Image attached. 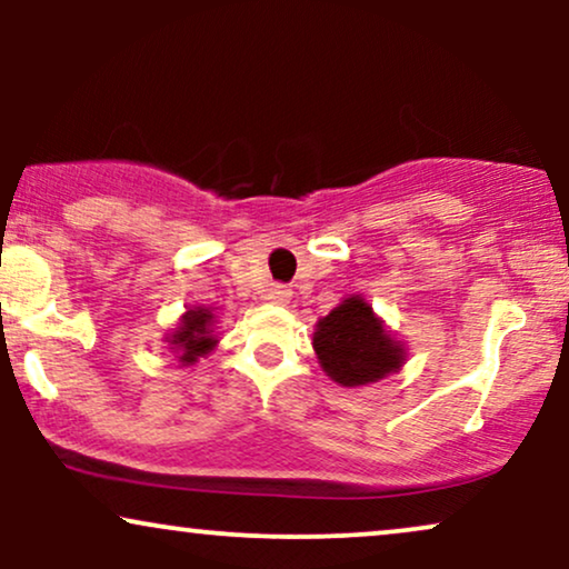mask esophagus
Instances as JSON below:
<instances>
[{
	"mask_svg": "<svg viewBox=\"0 0 569 569\" xmlns=\"http://www.w3.org/2000/svg\"><path fill=\"white\" fill-rule=\"evenodd\" d=\"M267 299L276 305H286L291 299V289L289 286H280V283H272L270 289H267Z\"/></svg>",
	"mask_w": 569,
	"mask_h": 569,
	"instance_id": "esophagus-1",
	"label": "esophagus"
}]
</instances>
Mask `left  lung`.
I'll return each instance as SVG.
<instances>
[{
  "instance_id": "obj_1",
  "label": "left lung",
  "mask_w": 569,
  "mask_h": 569,
  "mask_svg": "<svg viewBox=\"0 0 569 569\" xmlns=\"http://www.w3.org/2000/svg\"><path fill=\"white\" fill-rule=\"evenodd\" d=\"M312 348L326 375L342 388L382 380L407 361L403 345L388 335L363 297H348L321 318L312 335Z\"/></svg>"
}]
</instances>
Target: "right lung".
Returning a JSON list of instances; mask_svg holds the SVG:
<instances>
[{
	"instance_id": "add662e5",
	"label": "right lung",
	"mask_w": 569,
	"mask_h": 569,
	"mask_svg": "<svg viewBox=\"0 0 569 569\" xmlns=\"http://www.w3.org/2000/svg\"><path fill=\"white\" fill-rule=\"evenodd\" d=\"M171 342V350L179 352V361L184 367H192L194 361L202 356H208L213 348H217V335H213V312L211 307H192L181 316L179 329L168 337Z\"/></svg>"
}]
</instances>
